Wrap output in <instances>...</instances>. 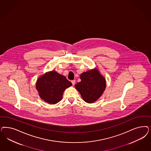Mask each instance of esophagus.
Returning a JSON list of instances; mask_svg holds the SVG:
<instances>
[{
	"label": "esophagus",
	"instance_id": "obj_1",
	"mask_svg": "<svg viewBox=\"0 0 151 151\" xmlns=\"http://www.w3.org/2000/svg\"><path fill=\"white\" fill-rule=\"evenodd\" d=\"M71 82H72V83L73 86H74V85L75 84V83H76V81H75V80H72V81H71Z\"/></svg>",
	"mask_w": 151,
	"mask_h": 151
}]
</instances>
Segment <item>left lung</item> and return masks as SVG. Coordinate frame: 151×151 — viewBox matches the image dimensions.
Wrapping results in <instances>:
<instances>
[{
	"mask_svg": "<svg viewBox=\"0 0 151 151\" xmlns=\"http://www.w3.org/2000/svg\"><path fill=\"white\" fill-rule=\"evenodd\" d=\"M81 82L75 85L86 102L92 103L100 97L106 87V80L97 70H91L81 74Z\"/></svg>",
	"mask_w": 151,
	"mask_h": 151,
	"instance_id": "obj_1",
	"label": "left lung"
}]
</instances>
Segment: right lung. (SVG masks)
Here are the masks:
<instances>
[{"label": "right lung", "mask_w": 151, "mask_h": 151, "mask_svg": "<svg viewBox=\"0 0 151 151\" xmlns=\"http://www.w3.org/2000/svg\"><path fill=\"white\" fill-rule=\"evenodd\" d=\"M72 85L65 77L52 71L39 77L36 88L40 97L46 102L54 104L62 99L64 90Z\"/></svg>", "instance_id": "right-lung-1"}]
</instances>
